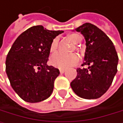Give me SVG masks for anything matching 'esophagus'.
Returning <instances> with one entry per match:
<instances>
[{
	"instance_id": "obj_1",
	"label": "esophagus",
	"mask_w": 123,
	"mask_h": 123,
	"mask_svg": "<svg viewBox=\"0 0 123 123\" xmlns=\"http://www.w3.org/2000/svg\"><path fill=\"white\" fill-rule=\"evenodd\" d=\"M59 71H60V73H64L65 72V70H64V69H60Z\"/></svg>"
}]
</instances>
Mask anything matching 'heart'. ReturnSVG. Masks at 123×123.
<instances>
[{
	"mask_svg": "<svg viewBox=\"0 0 123 123\" xmlns=\"http://www.w3.org/2000/svg\"><path fill=\"white\" fill-rule=\"evenodd\" d=\"M69 38L74 42L75 44H79L81 42L82 38L78 34H72L69 35ZM59 39L55 38L50 47V52H54L56 50L58 46ZM50 64L60 69H67L70 67L74 66L79 62V57L76 54H70L65 55L61 53H56L53 54L50 59Z\"/></svg>",
	"mask_w": 123,
	"mask_h": 123,
	"instance_id": "b5f03b06",
	"label": "heart"
}]
</instances>
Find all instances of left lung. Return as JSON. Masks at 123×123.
<instances>
[{
    "mask_svg": "<svg viewBox=\"0 0 123 123\" xmlns=\"http://www.w3.org/2000/svg\"><path fill=\"white\" fill-rule=\"evenodd\" d=\"M86 40L84 62L70 83L74 92L84 99L100 98L110 87L117 72L118 56L108 36L95 25L86 23L75 28Z\"/></svg>",
    "mask_w": 123,
    "mask_h": 123,
    "instance_id": "left-lung-1",
    "label": "left lung"
}]
</instances>
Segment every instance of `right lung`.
Here are the masks:
<instances>
[{
  "instance_id": "right-lung-1",
  "label": "right lung",
  "mask_w": 123,
  "mask_h": 123,
  "mask_svg": "<svg viewBox=\"0 0 123 123\" xmlns=\"http://www.w3.org/2000/svg\"><path fill=\"white\" fill-rule=\"evenodd\" d=\"M63 32L32 26L13 43L6 60V72L12 87L23 100L38 103L52 94L60 73L47 62L53 39Z\"/></svg>"
}]
</instances>
